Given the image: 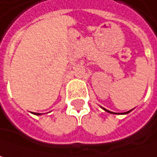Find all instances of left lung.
<instances>
[{
    "label": "left lung",
    "mask_w": 157,
    "mask_h": 157,
    "mask_svg": "<svg viewBox=\"0 0 157 157\" xmlns=\"http://www.w3.org/2000/svg\"><path fill=\"white\" fill-rule=\"evenodd\" d=\"M104 110H105V111H107V112H109V113H112V114H117V113H115V112H111V111H109V110H107L106 109H104ZM131 111H132V110L128 111L127 113H129V112H131ZM127 113H125V114H127ZM123 114H124V113H123Z\"/></svg>",
    "instance_id": "8db88e82"
}]
</instances>
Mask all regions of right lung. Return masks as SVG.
I'll return each instance as SVG.
<instances>
[{
	"label": "right lung",
	"instance_id": "1",
	"mask_svg": "<svg viewBox=\"0 0 157 157\" xmlns=\"http://www.w3.org/2000/svg\"><path fill=\"white\" fill-rule=\"evenodd\" d=\"M36 115H40V113H36Z\"/></svg>",
	"mask_w": 157,
	"mask_h": 157
}]
</instances>
